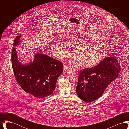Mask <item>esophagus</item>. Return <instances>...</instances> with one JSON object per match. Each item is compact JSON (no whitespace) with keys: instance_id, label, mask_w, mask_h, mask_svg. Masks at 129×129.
I'll return each mask as SVG.
<instances>
[{"instance_id":"1","label":"esophagus","mask_w":129,"mask_h":129,"mask_svg":"<svg viewBox=\"0 0 129 129\" xmlns=\"http://www.w3.org/2000/svg\"><path fill=\"white\" fill-rule=\"evenodd\" d=\"M70 67H69L68 66H64V70L65 71L69 70H70Z\"/></svg>"}]
</instances>
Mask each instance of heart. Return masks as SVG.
Segmentation results:
<instances>
[{
    "mask_svg": "<svg viewBox=\"0 0 129 129\" xmlns=\"http://www.w3.org/2000/svg\"><path fill=\"white\" fill-rule=\"evenodd\" d=\"M69 44L62 40H59L56 45L55 55L62 59L69 54V46L74 47L73 55L82 67H90L97 64L104 56L105 43L101 38L91 39L86 34L82 36H73L68 40Z\"/></svg>",
    "mask_w": 129,
    "mask_h": 129,
    "instance_id": "obj_1",
    "label": "heart"
}]
</instances>
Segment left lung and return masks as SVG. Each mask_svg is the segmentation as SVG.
<instances>
[{
	"mask_svg": "<svg viewBox=\"0 0 129 129\" xmlns=\"http://www.w3.org/2000/svg\"><path fill=\"white\" fill-rule=\"evenodd\" d=\"M120 71L118 60L113 56L105 57L95 67L80 71L76 87L77 95L87 103L96 100L118 77Z\"/></svg>",
	"mask_w": 129,
	"mask_h": 129,
	"instance_id": "obj_1",
	"label": "left lung"
}]
</instances>
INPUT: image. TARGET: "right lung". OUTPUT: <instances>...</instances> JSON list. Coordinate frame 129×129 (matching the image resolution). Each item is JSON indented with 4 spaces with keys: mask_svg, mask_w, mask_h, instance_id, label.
Masks as SVG:
<instances>
[{
    "mask_svg": "<svg viewBox=\"0 0 129 129\" xmlns=\"http://www.w3.org/2000/svg\"><path fill=\"white\" fill-rule=\"evenodd\" d=\"M21 35L15 38L13 45H17ZM31 64L23 65L17 59L15 48H12V64L19 86L26 93L38 98L51 95L57 79L63 71L61 62L43 54H37Z\"/></svg>",
    "mask_w": 129,
    "mask_h": 129,
    "instance_id": "right-lung-1",
    "label": "right lung"
}]
</instances>
